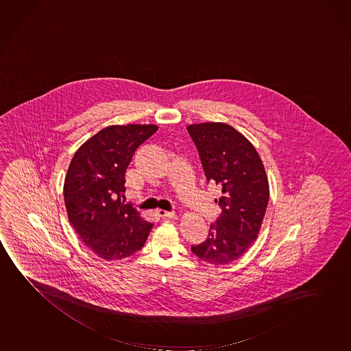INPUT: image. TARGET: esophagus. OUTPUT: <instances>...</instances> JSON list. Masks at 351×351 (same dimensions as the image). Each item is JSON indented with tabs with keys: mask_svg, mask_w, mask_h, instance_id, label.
<instances>
[{
	"mask_svg": "<svg viewBox=\"0 0 351 351\" xmlns=\"http://www.w3.org/2000/svg\"><path fill=\"white\" fill-rule=\"evenodd\" d=\"M156 215L159 216V217H171V219H175L176 217V214L173 213V211H165L162 210V209H159V210H156Z\"/></svg>",
	"mask_w": 351,
	"mask_h": 351,
	"instance_id": "1",
	"label": "esophagus"
}]
</instances>
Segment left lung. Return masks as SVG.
Instances as JSON below:
<instances>
[{"label":"left lung","instance_id":"left-lung-1","mask_svg":"<svg viewBox=\"0 0 351 351\" xmlns=\"http://www.w3.org/2000/svg\"><path fill=\"white\" fill-rule=\"evenodd\" d=\"M208 182L221 189V214L204 242L191 250L205 263H232L259 234L269 203V181L259 154L244 136L223 123L187 126Z\"/></svg>","mask_w":351,"mask_h":351}]
</instances>
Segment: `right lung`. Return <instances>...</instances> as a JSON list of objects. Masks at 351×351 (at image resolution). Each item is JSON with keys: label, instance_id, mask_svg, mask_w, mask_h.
Segmentation results:
<instances>
[{"label": "right lung", "instance_id": "obj_1", "mask_svg": "<svg viewBox=\"0 0 351 351\" xmlns=\"http://www.w3.org/2000/svg\"><path fill=\"white\" fill-rule=\"evenodd\" d=\"M156 125H113L98 131L76 151L64 181L69 221L81 241L106 260L138 252L153 223L125 204V173L136 149Z\"/></svg>", "mask_w": 351, "mask_h": 351}]
</instances>
